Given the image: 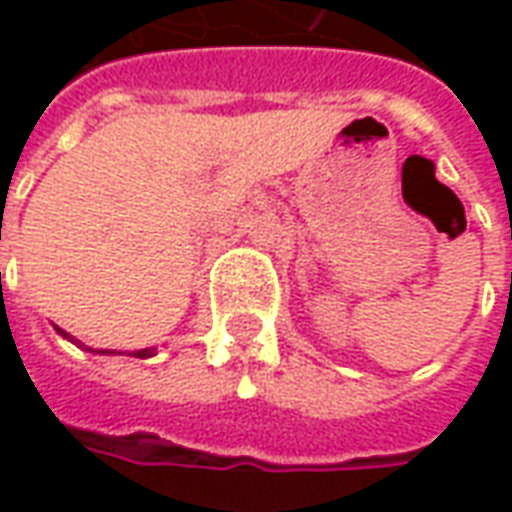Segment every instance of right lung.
<instances>
[{"label": "right lung", "instance_id": "right-lung-1", "mask_svg": "<svg viewBox=\"0 0 512 512\" xmlns=\"http://www.w3.org/2000/svg\"><path fill=\"white\" fill-rule=\"evenodd\" d=\"M62 334H65V332H62ZM104 354H109V351H104ZM150 354H153V351H150V348H145V351H136L134 356H139V359H145V356H150Z\"/></svg>", "mask_w": 512, "mask_h": 512}]
</instances>
